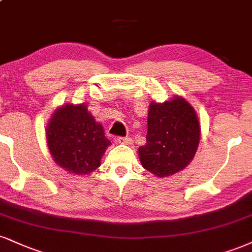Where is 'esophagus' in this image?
Returning a JSON list of instances; mask_svg holds the SVG:
<instances>
[{"instance_id": "1", "label": "esophagus", "mask_w": 252, "mask_h": 252, "mask_svg": "<svg viewBox=\"0 0 252 252\" xmlns=\"http://www.w3.org/2000/svg\"><path fill=\"white\" fill-rule=\"evenodd\" d=\"M117 142L121 144H126V145H130L132 144V139L130 137H118Z\"/></svg>"}]
</instances>
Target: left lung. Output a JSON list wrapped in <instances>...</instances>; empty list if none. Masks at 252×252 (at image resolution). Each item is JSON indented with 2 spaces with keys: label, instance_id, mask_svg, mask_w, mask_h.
I'll return each mask as SVG.
<instances>
[{
  "label": "left lung",
  "instance_id": "obj_1",
  "mask_svg": "<svg viewBox=\"0 0 252 252\" xmlns=\"http://www.w3.org/2000/svg\"><path fill=\"white\" fill-rule=\"evenodd\" d=\"M147 143L138 148L141 164L157 177H168L189 165L201 139L193 107L175 95L163 103L153 101L148 111Z\"/></svg>",
  "mask_w": 252,
  "mask_h": 252
}]
</instances>
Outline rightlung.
I'll return each mask as SVG.
<instances>
[{
	"label": "right lung",
	"instance_id": "right-lung-1",
	"mask_svg": "<svg viewBox=\"0 0 252 252\" xmlns=\"http://www.w3.org/2000/svg\"><path fill=\"white\" fill-rule=\"evenodd\" d=\"M45 137L56 164L74 175L96 170L111 144L102 124L88 111L87 103H68L57 108L48 122Z\"/></svg>",
	"mask_w": 252,
	"mask_h": 252
}]
</instances>
